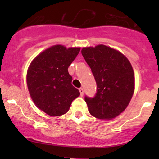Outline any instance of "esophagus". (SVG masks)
<instances>
[{
  "mask_svg": "<svg viewBox=\"0 0 159 159\" xmlns=\"http://www.w3.org/2000/svg\"><path fill=\"white\" fill-rule=\"evenodd\" d=\"M79 91H80V94H81V96H82L83 94H84V89H83L82 88H81V89H79Z\"/></svg>",
  "mask_w": 159,
  "mask_h": 159,
  "instance_id": "34e87169",
  "label": "esophagus"
}]
</instances>
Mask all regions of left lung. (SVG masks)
<instances>
[{
    "mask_svg": "<svg viewBox=\"0 0 159 159\" xmlns=\"http://www.w3.org/2000/svg\"><path fill=\"white\" fill-rule=\"evenodd\" d=\"M81 54L97 83V93L85 97L92 116L111 120L122 113L134 91V73L129 59L121 52L104 44L85 47Z\"/></svg>",
    "mask_w": 159,
    "mask_h": 159,
    "instance_id": "left-lung-1",
    "label": "left lung"
}]
</instances>
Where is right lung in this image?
I'll use <instances>...</instances> for the list:
<instances>
[{"instance_id": "obj_1", "label": "right lung", "mask_w": 159, "mask_h": 159, "mask_svg": "<svg viewBox=\"0 0 159 159\" xmlns=\"http://www.w3.org/2000/svg\"><path fill=\"white\" fill-rule=\"evenodd\" d=\"M81 48L55 44L37 55L27 72V84L30 98L40 110L51 116H61L68 111L80 92L71 84L68 68Z\"/></svg>"}]
</instances>
